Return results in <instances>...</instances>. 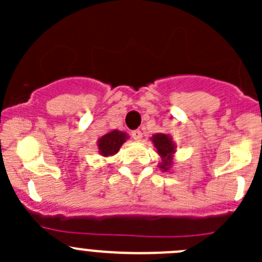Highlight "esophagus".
Masks as SVG:
<instances>
[{
  "mask_svg": "<svg viewBox=\"0 0 262 262\" xmlns=\"http://www.w3.org/2000/svg\"><path fill=\"white\" fill-rule=\"evenodd\" d=\"M132 137H133L134 141H141V139H142V132L139 130V129H137V130H133V132H132Z\"/></svg>",
  "mask_w": 262,
  "mask_h": 262,
  "instance_id": "esophagus-1",
  "label": "esophagus"
}]
</instances>
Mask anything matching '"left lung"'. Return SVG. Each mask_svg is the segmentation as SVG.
<instances>
[{"instance_id":"left-lung-1","label":"left lung","mask_w":262,"mask_h":262,"mask_svg":"<svg viewBox=\"0 0 262 262\" xmlns=\"http://www.w3.org/2000/svg\"><path fill=\"white\" fill-rule=\"evenodd\" d=\"M150 141L155 144L157 153L161 157V163L158 165V167L163 172H167L173 165V155L176 152V144L173 143L171 136L163 133L153 134Z\"/></svg>"}]
</instances>
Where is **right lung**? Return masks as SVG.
Here are the masks:
<instances>
[{
  "instance_id": "1",
  "label": "right lung",
  "mask_w": 262,
  "mask_h": 262,
  "mask_svg": "<svg viewBox=\"0 0 262 262\" xmlns=\"http://www.w3.org/2000/svg\"><path fill=\"white\" fill-rule=\"evenodd\" d=\"M129 138L128 134L125 132L118 130L114 129L112 132H107L102 137H100L97 141V148H99V153L102 157H110L114 156L115 153L119 152L120 147L123 143H125L126 139Z\"/></svg>"
}]
</instances>
